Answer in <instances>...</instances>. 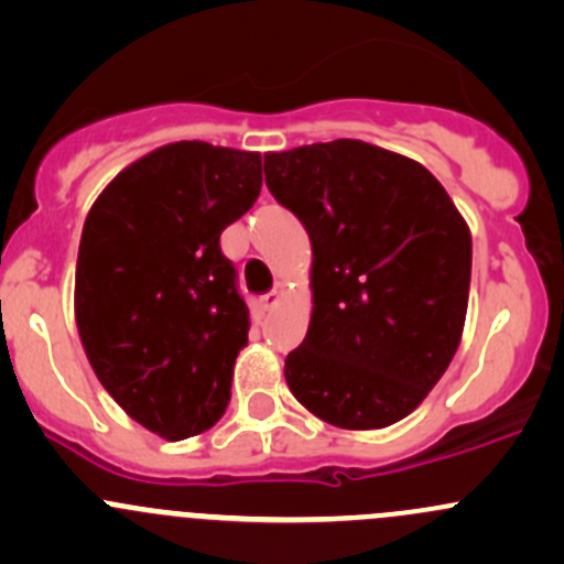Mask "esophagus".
I'll use <instances>...</instances> for the list:
<instances>
[{
  "instance_id": "esophagus-1",
  "label": "esophagus",
  "mask_w": 564,
  "mask_h": 564,
  "mask_svg": "<svg viewBox=\"0 0 564 564\" xmlns=\"http://www.w3.org/2000/svg\"><path fill=\"white\" fill-rule=\"evenodd\" d=\"M283 292H286V289H283V283H275V289H272L270 294L259 297V311H261V314H270V311H275L278 303H281Z\"/></svg>"
}]
</instances>
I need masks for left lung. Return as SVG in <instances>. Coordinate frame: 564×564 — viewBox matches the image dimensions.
Wrapping results in <instances>:
<instances>
[{
    "instance_id": "8db88e82",
    "label": "left lung",
    "mask_w": 564,
    "mask_h": 564,
    "mask_svg": "<svg viewBox=\"0 0 564 564\" xmlns=\"http://www.w3.org/2000/svg\"><path fill=\"white\" fill-rule=\"evenodd\" d=\"M267 187L311 237L308 335L292 395L329 425L388 429L423 403L464 333L471 235L434 174L357 139L264 155Z\"/></svg>"
}]
</instances>
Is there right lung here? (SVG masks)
<instances>
[{
	"label": "right lung",
	"mask_w": 564,
	"mask_h": 564,
	"mask_svg": "<svg viewBox=\"0 0 564 564\" xmlns=\"http://www.w3.org/2000/svg\"><path fill=\"white\" fill-rule=\"evenodd\" d=\"M259 191V152L174 141L113 176L84 220L78 338L108 395L169 442L229 403L250 314L220 235Z\"/></svg>",
	"instance_id": "obj_1"
}]
</instances>
